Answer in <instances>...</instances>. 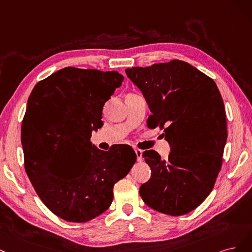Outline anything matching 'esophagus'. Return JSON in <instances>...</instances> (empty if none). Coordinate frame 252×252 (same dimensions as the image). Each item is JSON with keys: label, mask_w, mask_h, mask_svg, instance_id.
I'll list each match as a JSON object with an SVG mask.
<instances>
[{"label": "esophagus", "mask_w": 252, "mask_h": 252, "mask_svg": "<svg viewBox=\"0 0 252 252\" xmlns=\"http://www.w3.org/2000/svg\"><path fill=\"white\" fill-rule=\"evenodd\" d=\"M135 153H136V156H137V161H141L142 160V151L139 150V149H136Z\"/></svg>", "instance_id": "1"}]
</instances>
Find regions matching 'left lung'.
<instances>
[{"mask_svg":"<svg viewBox=\"0 0 252 252\" xmlns=\"http://www.w3.org/2000/svg\"><path fill=\"white\" fill-rule=\"evenodd\" d=\"M126 73L152 112L148 126H166L170 148L167 160L153 150L143 152L152 176L140 196L162 214H189L213 190L222 166L227 128L220 91L212 78L179 60Z\"/></svg>","mask_w":252,"mask_h":252,"instance_id":"left-lung-1","label":"left lung"}]
</instances>
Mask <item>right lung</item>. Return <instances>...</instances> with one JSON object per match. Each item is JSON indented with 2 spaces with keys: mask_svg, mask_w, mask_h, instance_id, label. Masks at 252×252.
<instances>
[{
  "mask_svg": "<svg viewBox=\"0 0 252 252\" xmlns=\"http://www.w3.org/2000/svg\"><path fill=\"white\" fill-rule=\"evenodd\" d=\"M123 80L116 71L68 67L38 82L28 98L21 134L26 173L44 204L68 222L105 212L114 184L136 162L129 145L104 152L90 141Z\"/></svg>",
  "mask_w": 252,
  "mask_h": 252,
  "instance_id": "right-lung-1",
  "label": "right lung"
}]
</instances>
